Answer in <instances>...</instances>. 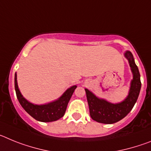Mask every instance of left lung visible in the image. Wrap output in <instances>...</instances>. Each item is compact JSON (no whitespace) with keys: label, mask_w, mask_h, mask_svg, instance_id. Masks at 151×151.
<instances>
[{"label":"left lung","mask_w":151,"mask_h":151,"mask_svg":"<svg viewBox=\"0 0 151 151\" xmlns=\"http://www.w3.org/2000/svg\"><path fill=\"white\" fill-rule=\"evenodd\" d=\"M125 57L129 60L133 74V79L131 82L129 95L123 101L119 104H112L104 99L98 98L91 91L85 88L90 116L96 122L104 124H113L119 122L129 114L138 100L141 87L138 68L136 66L132 54L130 51L125 52Z\"/></svg>","instance_id":"1"}]
</instances>
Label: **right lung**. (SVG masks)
<instances>
[{"label": "right lung", "instance_id": "obj_1", "mask_svg": "<svg viewBox=\"0 0 151 151\" xmlns=\"http://www.w3.org/2000/svg\"><path fill=\"white\" fill-rule=\"evenodd\" d=\"M14 79H15L14 82H15L16 94L21 106L35 119L44 122H54L63 116L67 107L68 103L71 98L75 89L77 87L76 85H74L68 88L57 101L48 103L46 104L36 105L29 102L22 95L17 85V73L15 74Z\"/></svg>", "mask_w": 151, "mask_h": 151}]
</instances>
